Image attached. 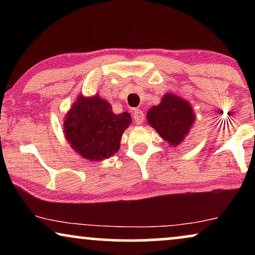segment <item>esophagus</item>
Listing matches in <instances>:
<instances>
[{"instance_id":"34e87169","label":"esophagus","mask_w":255,"mask_h":255,"mask_svg":"<svg viewBox=\"0 0 255 255\" xmlns=\"http://www.w3.org/2000/svg\"><path fill=\"white\" fill-rule=\"evenodd\" d=\"M133 118H134L135 123H137L138 125L142 124V122H144V113H142V110L134 109V111H133Z\"/></svg>"}]
</instances>
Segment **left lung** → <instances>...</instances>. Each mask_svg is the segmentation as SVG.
Instances as JSON below:
<instances>
[{
	"label": "left lung",
	"instance_id": "left-lung-1",
	"mask_svg": "<svg viewBox=\"0 0 255 255\" xmlns=\"http://www.w3.org/2000/svg\"><path fill=\"white\" fill-rule=\"evenodd\" d=\"M146 120L167 144L176 147L189 133L196 116L189 101L167 93L158 106L149 108Z\"/></svg>",
	"mask_w": 255,
	"mask_h": 255
}]
</instances>
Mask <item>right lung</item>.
I'll list each match as a JSON object with an SVG mask.
<instances>
[{
    "mask_svg": "<svg viewBox=\"0 0 255 255\" xmlns=\"http://www.w3.org/2000/svg\"><path fill=\"white\" fill-rule=\"evenodd\" d=\"M131 121L128 113L115 114L111 104L99 94L79 95L65 116V138L83 159L102 161L118 152Z\"/></svg>",
    "mask_w": 255,
    "mask_h": 255,
    "instance_id": "1",
    "label": "right lung"
}]
</instances>
